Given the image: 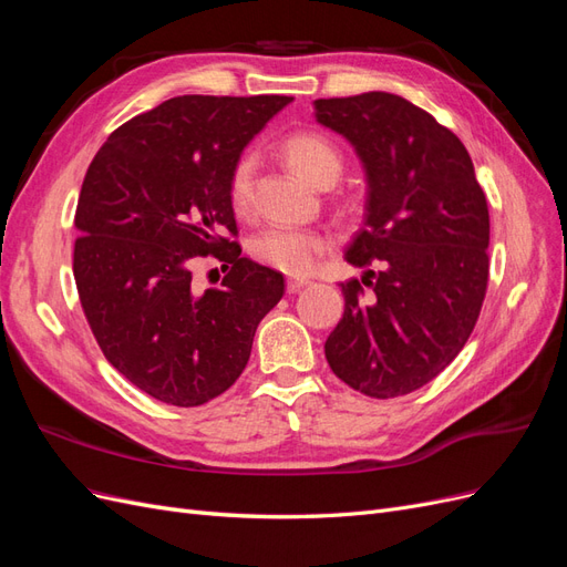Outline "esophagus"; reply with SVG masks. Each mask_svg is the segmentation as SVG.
<instances>
[{"instance_id":"esophagus-1","label":"esophagus","mask_w":567,"mask_h":567,"mask_svg":"<svg viewBox=\"0 0 567 567\" xmlns=\"http://www.w3.org/2000/svg\"><path fill=\"white\" fill-rule=\"evenodd\" d=\"M307 284H310L307 279H288V281H286V288H288V293H298V290L305 288Z\"/></svg>"}]
</instances>
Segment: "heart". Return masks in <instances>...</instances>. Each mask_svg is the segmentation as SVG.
<instances>
[{
  "label": "heart",
  "instance_id": "obj_1",
  "mask_svg": "<svg viewBox=\"0 0 567 567\" xmlns=\"http://www.w3.org/2000/svg\"><path fill=\"white\" fill-rule=\"evenodd\" d=\"M284 156L302 177L315 184L336 182L342 169V153L329 140L317 132L290 134L284 142ZM252 177H255V156L244 153L229 173V203L236 213H248L252 205ZM250 252L255 260L279 269L284 274L310 271L323 252V238L305 227L296 225H269L252 238Z\"/></svg>",
  "mask_w": 567,
  "mask_h": 567
}]
</instances>
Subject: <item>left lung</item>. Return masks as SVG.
<instances>
[{"label": "left lung", "mask_w": 567, "mask_h": 567, "mask_svg": "<svg viewBox=\"0 0 567 567\" xmlns=\"http://www.w3.org/2000/svg\"><path fill=\"white\" fill-rule=\"evenodd\" d=\"M315 117L346 136L367 169L364 227L346 260L381 262L340 284L346 312L323 352L342 383L400 398L454 362L480 317L487 198L458 136L398 94L317 99Z\"/></svg>", "instance_id": "8db88e82"}]
</instances>
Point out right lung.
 <instances>
[{"label":"right lung","instance_id":"1","mask_svg":"<svg viewBox=\"0 0 567 567\" xmlns=\"http://www.w3.org/2000/svg\"><path fill=\"white\" fill-rule=\"evenodd\" d=\"M290 101L167 99L120 125L84 175L73 250L82 312L109 362L153 400L200 406L229 390L284 296V274L234 241L229 173ZM208 254L230 271L198 295L190 267Z\"/></svg>","mask_w":567,"mask_h":567}]
</instances>
